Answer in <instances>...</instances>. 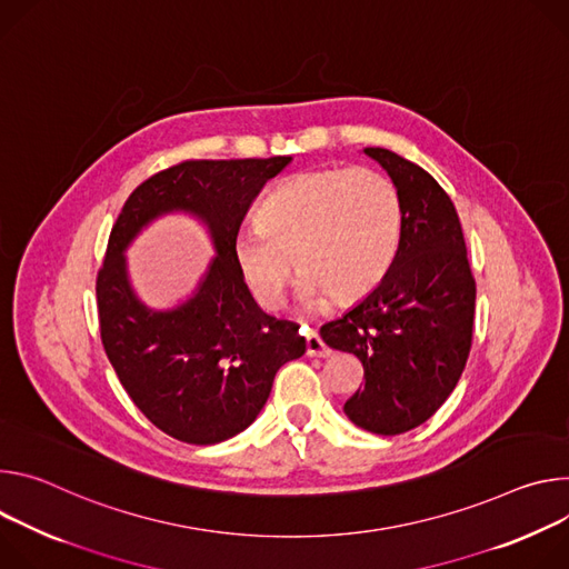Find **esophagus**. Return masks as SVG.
<instances>
[{
  "mask_svg": "<svg viewBox=\"0 0 569 569\" xmlns=\"http://www.w3.org/2000/svg\"><path fill=\"white\" fill-rule=\"evenodd\" d=\"M305 346H307L309 357H330L332 355V350L323 343V339L317 330L305 328Z\"/></svg>",
  "mask_w": 569,
  "mask_h": 569,
  "instance_id": "obj_1",
  "label": "esophagus"
}]
</instances>
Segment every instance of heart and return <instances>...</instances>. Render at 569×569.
<instances>
[{"label": "heart", "mask_w": 569, "mask_h": 569, "mask_svg": "<svg viewBox=\"0 0 569 569\" xmlns=\"http://www.w3.org/2000/svg\"><path fill=\"white\" fill-rule=\"evenodd\" d=\"M256 226L234 239L232 256L264 309L284 305L291 269L309 309L326 305L328 296L346 305L366 298L391 271L402 239V201L393 180L375 169H311L273 189Z\"/></svg>", "instance_id": "b5f03b06"}]
</instances>
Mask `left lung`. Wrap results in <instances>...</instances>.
Masks as SVG:
<instances>
[{"instance_id":"8db88e82","label":"left lung","mask_w":569,"mask_h":569,"mask_svg":"<svg viewBox=\"0 0 569 569\" xmlns=\"http://www.w3.org/2000/svg\"><path fill=\"white\" fill-rule=\"evenodd\" d=\"M402 201L398 258L366 298L321 328L323 341L352 352L363 385L343 405L361 429L396 436L431 418L455 391L472 346L475 278L452 199L402 156L368 147Z\"/></svg>"}]
</instances>
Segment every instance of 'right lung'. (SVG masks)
Instances as JSON below:
<instances>
[{"instance_id": "add662e5", "label": "right lung", "mask_w": 569, "mask_h": 569, "mask_svg": "<svg viewBox=\"0 0 569 569\" xmlns=\"http://www.w3.org/2000/svg\"><path fill=\"white\" fill-rule=\"evenodd\" d=\"M289 162L291 156L180 162L144 180L112 226L97 276L103 350L136 407L182 443L214 446L243 431L267 405L280 366L305 355L298 326L258 307L232 256L250 203ZM173 211L209 228L216 258L192 297L153 310L134 293L122 252Z\"/></svg>"}]
</instances>
